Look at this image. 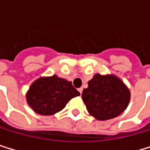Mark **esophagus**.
<instances>
[{
    "mask_svg": "<svg viewBox=\"0 0 150 150\" xmlns=\"http://www.w3.org/2000/svg\"><path fill=\"white\" fill-rule=\"evenodd\" d=\"M78 92L80 93V94H82V92H83V88H79V89H78Z\"/></svg>",
    "mask_w": 150,
    "mask_h": 150,
    "instance_id": "34e87169",
    "label": "esophagus"
}]
</instances>
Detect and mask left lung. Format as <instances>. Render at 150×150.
<instances>
[{
  "mask_svg": "<svg viewBox=\"0 0 150 150\" xmlns=\"http://www.w3.org/2000/svg\"><path fill=\"white\" fill-rule=\"evenodd\" d=\"M129 96V91L119 78L99 74H94L82 93L87 111L99 120L119 116L127 108Z\"/></svg>",
  "mask_w": 150,
  "mask_h": 150,
  "instance_id": "1",
  "label": "left lung"
}]
</instances>
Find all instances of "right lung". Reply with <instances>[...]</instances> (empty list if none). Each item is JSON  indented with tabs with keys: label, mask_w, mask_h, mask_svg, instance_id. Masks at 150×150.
<instances>
[{
	"label": "right lung",
	"mask_w": 150,
	"mask_h": 150,
	"mask_svg": "<svg viewBox=\"0 0 150 150\" xmlns=\"http://www.w3.org/2000/svg\"><path fill=\"white\" fill-rule=\"evenodd\" d=\"M80 95L71 82L57 76L35 81L27 93V102L41 115H52L62 109L72 98Z\"/></svg>",
	"instance_id": "obj_1"
}]
</instances>
